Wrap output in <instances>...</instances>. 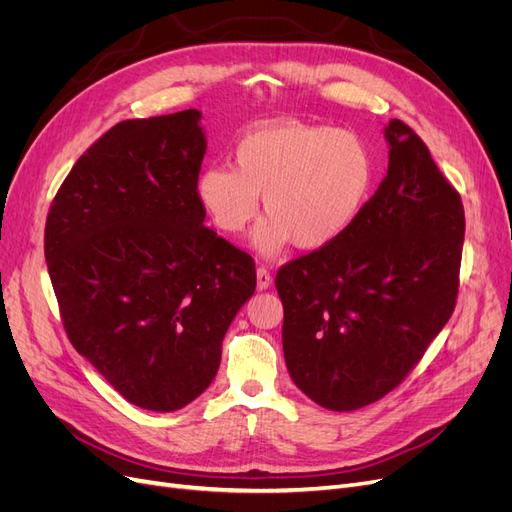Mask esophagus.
<instances>
[{
    "label": "esophagus",
    "instance_id": "esophagus-1",
    "mask_svg": "<svg viewBox=\"0 0 512 512\" xmlns=\"http://www.w3.org/2000/svg\"><path fill=\"white\" fill-rule=\"evenodd\" d=\"M272 287V274L266 268H257V289L266 291Z\"/></svg>",
    "mask_w": 512,
    "mask_h": 512
}]
</instances>
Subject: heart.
<instances>
[{"label":"heart","instance_id":"heart-1","mask_svg":"<svg viewBox=\"0 0 512 512\" xmlns=\"http://www.w3.org/2000/svg\"><path fill=\"white\" fill-rule=\"evenodd\" d=\"M375 183L373 151L363 137L331 126L280 122L246 132L234 170L206 168L196 200L219 232L236 236L259 213L253 249L276 257L295 240L316 251L342 238L361 217Z\"/></svg>","mask_w":512,"mask_h":512}]
</instances>
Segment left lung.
<instances>
[{"label":"left lung","instance_id":"left-lung-1","mask_svg":"<svg viewBox=\"0 0 512 512\" xmlns=\"http://www.w3.org/2000/svg\"><path fill=\"white\" fill-rule=\"evenodd\" d=\"M388 173L350 230L276 276L293 384L331 411L380 401L424 356L458 295L464 206L401 120Z\"/></svg>","mask_w":512,"mask_h":512}]
</instances>
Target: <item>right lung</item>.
Instances as JSON below:
<instances>
[{
  "label": "right lung",
  "mask_w": 512,
  "mask_h": 512,
  "mask_svg": "<svg viewBox=\"0 0 512 512\" xmlns=\"http://www.w3.org/2000/svg\"><path fill=\"white\" fill-rule=\"evenodd\" d=\"M198 109L107 130L75 162L44 251L73 348L124 399L177 411L211 386L255 263L204 225Z\"/></svg>",
  "instance_id": "add662e5"
}]
</instances>
